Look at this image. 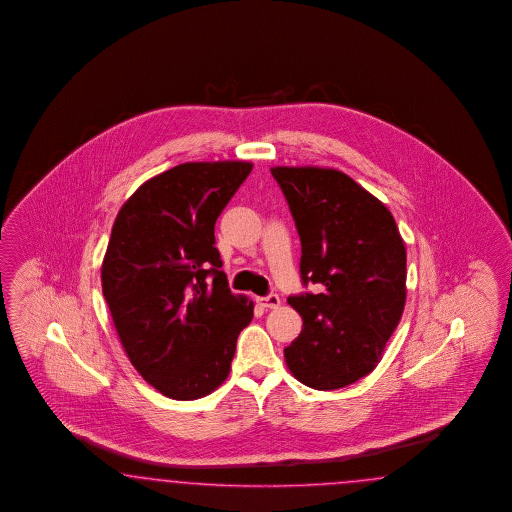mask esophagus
<instances>
[{
  "label": "esophagus",
  "mask_w": 512,
  "mask_h": 512,
  "mask_svg": "<svg viewBox=\"0 0 512 512\" xmlns=\"http://www.w3.org/2000/svg\"><path fill=\"white\" fill-rule=\"evenodd\" d=\"M257 302H259L263 308H268V310H276L279 304H281L278 295L263 296V298H257Z\"/></svg>",
  "instance_id": "esophagus-1"
}]
</instances>
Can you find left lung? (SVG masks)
<instances>
[{
  "instance_id": "8db88e82",
  "label": "left lung",
  "mask_w": 512,
  "mask_h": 512,
  "mask_svg": "<svg viewBox=\"0 0 512 512\" xmlns=\"http://www.w3.org/2000/svg\"><path fill=\"white\" fill-rule=\"evenodd\" d=\"M302 242L300 276L317 295L289 296L302 332L283 355L315 390L357 383L375 370L402 319L407 253L387 206L323 167H272Z\"/></svg>"
}]
</instances>
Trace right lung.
<instances>
[{
	"instance_id": "right-lung-1",
	"label": "right lung",
	"mask_w": 512,
	"mask_h": 512,
	"mask_svg": "<svg viewBox=\"0 0 512 512\" xmlns=\"http://www.w3.org/2000/svg\"><path fill=\"white\" fill-rule=\"evenodd\" d=\"M248 161L182 163L124 202L101 266L103 296L135 370L172 400L214 392L253 319L233 295L216 248L217 217L248 178Z\"/></svg>"
}]
</instances>
